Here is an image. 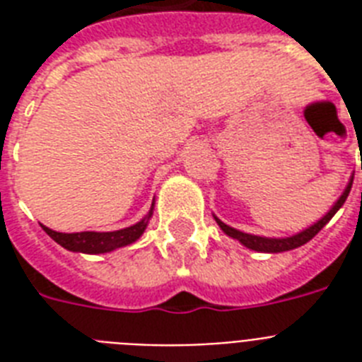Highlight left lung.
Wrapping results in <instances>:
<instances>
[{"instance_id": "obj_1", "label": "left lung", "mask_w": 362, "mask_h": 362, "mask_svg": "<svg viewBox=\"0 0 362 362\" xmlns=\"http://www.w3.org/2000/svg\"><path fill=\"white\" fill-rule=\"evenodd\" d=\"M351 184H354V180L349 182L348 187H346V192L342 193V197L338 199L337 204L332 206L329 212H327V216H323L317 223H314L312 227H308V229H304L303 233H298V235H293V237H287V238H264V237H255V235H247V233H242V231H237V229H233V227L226 226L223 221H220L218 218H216V221H218V226L221 227V231L226 233V235H229V237L237 238L238 242H242L244 246L250 247V250H255V252H267V253H278V252H287V250H295V247L303 246V244H306L308 240H312V238L317 235V233L323 229V227L329 223V220H331L332 216L337 214L338 209L342 206L344 203H346V199H348L349 195V189H351Z\"/></svg>"}]
</instances>
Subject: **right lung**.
<instances>
[{
	"instance_id": "1",
	"label": "right lung",
	"mask_w": 362,
	"mask_h": 362,
	"mask_svg": "<svg viewBox=\"0 0 362 362\" xmlns=\"http://www.w3.org/2000/svg\"><path fill=\"white\" fill-rule=\"evenodd\" d=\"M152 216V210L150 214L141 220L139 223L131 227H125L120 231H110V233H95V231H84V233H58L48 229V227L42 226L45 233L48 237L54 238L58 242L59 246H64L65 250L69 252H81V253H107L112 252L116 247L127 246L131 242H135L136 238L141 237L144 229L148 226V220Z\"/></svg>"
}]
</instances>
